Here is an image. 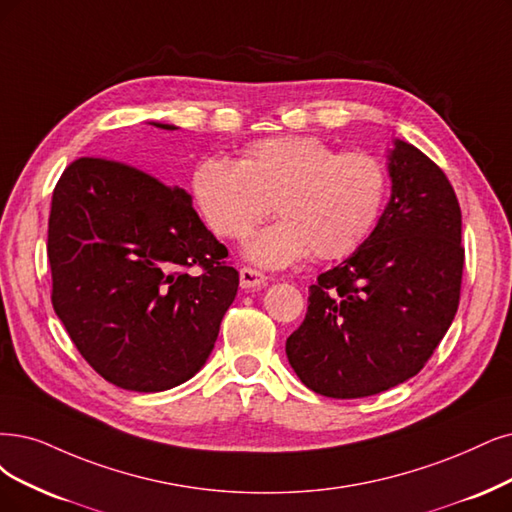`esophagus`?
<instances>
[{"mask_svg":"<svg viewBox=\"0 0 512 512\" xmlns=\"http://www.w3.org/2000/svg\"><path fill=\"white\" fill-rule=\"evenodd\" d=\"M268 282V276L261 274L253 268H242L240 270V287L242 289H257V287H263Z\"/></svg>","mask_w":512,"mask_h":512,"instance_id":"obj_1","label":"esophagus"}]
</instances>
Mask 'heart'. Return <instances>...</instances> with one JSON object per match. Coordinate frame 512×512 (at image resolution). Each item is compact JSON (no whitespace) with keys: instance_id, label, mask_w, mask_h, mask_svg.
<instances>
[{"instance_id":"b5f03b06","label":"heart","mask_w":512,"mask_h":512,"mask_svg":"<svg viewBox=\"0 0 512 512\" xmlns=\"http://www.w3.org/2000/svg\"><path fill=\"white\" fill-rule=\"evenodd\" d=\"M194 196L213 230L244 238L270 213L280 217L244 244L263 268H285L310 251L318 259L352 253L380 219L388 196L384 164L308 135L255 141L240 160L204 158L194 170Z\"/></svg>"}]
</instances>
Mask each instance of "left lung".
I'll use <instances>...</instances> for the list:
<instances>
[{
  "instance_id": "1",
  "label": "left lung",
  "mask_w": 512,
  "mask_h": 512,
  "mask_svg": "<svg viewBox=\"0 0 512 512\" xmlns=\"http://www.w3.org/2000/svg\"><path fill=\"white\" fill-rule=\"evenodd\" d=\"M390 200L373 232L310 287L287 358L310 390L361 399L420 373L460 304L462 213L443 170L418 147L388 149Z\"/></svg>"
}]
</instances>
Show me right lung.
Masks as SVG:
<instances>
[{"label": "right lung", "instance_id": "right-lung-1", "mask_svg": "<svg viewBox=\"0 0 512 512\" xmlns=\"http://www.w3.org/2000/svg\"><path fill=\"white\" fill-rule=\"evenodd\" d=\"M225 257L192 196L137 168L80 158L54 187L52 306L88 365L118 388L162 392L204 367L238 293ZM194 265L200 275L186 272Z\"/></svg>", "mask_w": 512, "mask_h": 512}]
</instances>
